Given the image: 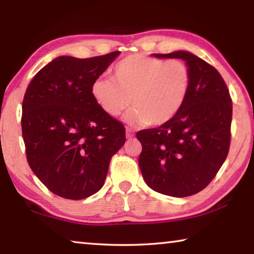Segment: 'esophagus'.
I'll list each match as a JSON object with an SVG mask.
<instances>
[{
    "label": "esophagus",
    "mask_w": 254,
    "mask_h": 254,
    "mask_svg": "<svg viewBox=\"0 0 254 254\" xmlns=\"http://www.w3.org/2000/svg\"><path fill=\"white\" fill-rule=\"evenodd\" d=\"M134 136V131L130 127H127V139H132Z\"/></svg>",
    "instance_id": "1"
}]
</instances>
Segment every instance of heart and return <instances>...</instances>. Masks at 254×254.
Returning <instances> with one entry per match:
<instances>
[{"label":"heart","mask_w":254,"mask_h":254,"mask_svg":"<svg viewBox=\"0 0 254 254\" xmlns=\"http://www.w3.org/2000/svg\"><path fill=\"white\" fill-rule=\"evenodd\" d=\"M113 77L93 81L91 93L96 104L117 118L128 106L130 124L162 126L185 105L191 86V72L186 63L143 55H130L114 66Z\"/></svg>","instance_id":"1"}]
</instances>
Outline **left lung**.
Segmentation results:
<instances>
[{"mask_svg":"<svg viewBox=\"0 0 254 254\" xmlns=\"http://www.w3.org/2000/svg\"><path fill=\"white\" fill-rule=\"evenodd\" d=\"M186 62L191 86L182 111L162 126L136 133L139 167L148 186L163 195L187 197L212 182L231 143L232 98L215 67L188 51L153 54Z\"/></svg>","mask_w":254,"mask_h":254,"instance_id":"1","label":"left lung"}]
</instances>
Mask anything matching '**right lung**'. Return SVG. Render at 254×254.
Instances as JSON below:
<instances>
[{
	"instance_id": "obj_1",
	"label": "right lung",
	"mask_w": 254,
	"mask_h": 254,
	"mask_svg": "<svg viewBox=\"0 0 254 254\" xmlns=\"http://www.w3.org/2000/svg\"><path fill=\"white\" fill-rule=\"evenodd\" d=\"M120 51L79 59L62 56L37 72L22 102V136L34 175L54 194L84 199L104 185L126 127L91 93Z\"/></svg>"
}]
</instances>
